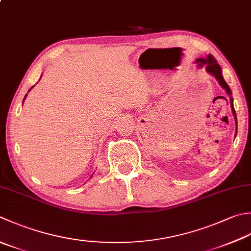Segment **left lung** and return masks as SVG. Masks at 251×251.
<instances>
[{
	"label": "left lung",
	"mask_w": 251,
	"mask_h": 251,
	"mask_svg": "<svg viewBox=\"0 0 251 251\" xmlns=\"http://www.w3.org/2000/svg\"><path fill=\"white\" fill-rule=\"evenodd\" d=\"M195 64L197 65L198 68H205L208 74L212 75L215 79L218 80L219 85L223 88V89L226 91V93L229 97V103H230V107H232V112L235 119V123H236V134H237V117H236V112H235L234 109V104H233V97H232V91H230V88L226 83V81L224 80L223 75H222V68L218 64V62L215 61V58L209 54L207 57H198L195 60Z\"/></svg>",
	"instance_id": "1"
}]
</instances>
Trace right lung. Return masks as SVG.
<instances>
[{
  "mask_svg": "<svg viewBox=\"0 0 251 251\" xmlns=\"http://www.w3.org/2000/svg\"><path fill=\"white\" fill-rule=\"evenodd\" d=\"M32 88H33V86H32V87L30 88V89H29V90H28V92H29V91H30V90L32 89ZM27 95H28V93H27ZM27 95H26V96H25V98H24V101H25V99H26V97H27ZM24 101H23V103H24ZM91 176H92V175H91Z\"/></svg>",
  "mask_w": 251,
  "mask_h": 251,
  "instance_id": "add662e5",
  "label": "right lung"
}]
</instances>
